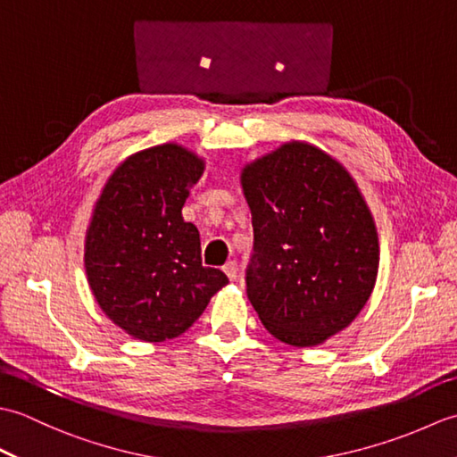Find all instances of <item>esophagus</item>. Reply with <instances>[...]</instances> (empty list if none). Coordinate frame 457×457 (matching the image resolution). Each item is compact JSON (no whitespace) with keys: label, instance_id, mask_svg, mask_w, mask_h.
Listing matches in <instances>:
<instances>
[{"label":"esophagus","instance_id":"obj_1","mask_svg":"<svg viewBox=\"0 0 457 457\" xmlns=\"http://www.w3.org/2000/svg\"><path fill=\"white\" fill-rule=\"evenodd\" d=\"M223 273L228 275L229 280H236L237 278V263H236V261H228V263L223 265Z\"/></svg>","mask_w":457,"mask_h":457}]
</instances>
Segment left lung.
Segmentation results:
<instances>
[{"instance_id":"1","label":"left lung","mask_w":457,"mask_h":457,"mask_svg":"<svg viewBox=\"0 0 457 457\" xmlns=\"http://www.w3.org/2000/svg\"><path fill=\"white\" fill-rule=\"evenodd\" d=\"M253 223L247 296L283 344L312 347L353 322L378 270L373 213L342 162L287 141L241 169Z\"/></svg>"}]
</instances>
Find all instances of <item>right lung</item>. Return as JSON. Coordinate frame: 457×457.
Wrapping results in <instances>:
<instances>
[{
	"label": "right lung",
	"instance_id": "obj_1",
	"mask_svg": "<svg viewBox=\"0 0 457 457\" xmlns=\"http://www.w3.org/2000/svg\"><path fill=\"white\" fill-rule=\"evenodd\" d=\"M206 161L179 143L129 154L105 180L84 239L96 303L141 342L179 337L229 280L202 267L200 234L182 206Z\"/></svg>",
	"mask_w": 457,
	"mask_h": 457
}]
</instances>
